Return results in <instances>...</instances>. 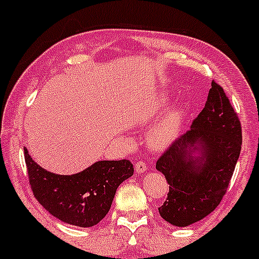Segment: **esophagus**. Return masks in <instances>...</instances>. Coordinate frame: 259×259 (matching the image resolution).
I'll return each instance as SVG.
<instances>
[{"label": "esophagus", "instance_id": "1", "mask_svg": "<svg viewBox=\"0 0 259 259\" xmlns=\"http://www.w3.org/2000/svg\"><path fill=\"white\" fill-rule=\"evenodd\" d=\"M135 171L138 173H145L147 171V164L144 161H139L135 163Z\"/></svg>", "mask_w": 259, "mask_h": 259}]
</instances>
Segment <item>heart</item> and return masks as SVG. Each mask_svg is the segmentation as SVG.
I'll return each instance as SVG.
<instances>
[{
	"mask_svg": "<svg viewBox=\"0 0 259 259\" xmlns=\"http://www.w3.org/2000/svg\"><path fill=\"white\" fill-rule=\"evenodd\" d=\"M166 102H160L157 104L147 108L145 112V120L147 123H152L156 119H158L166 110ZM186 118V110L183 107H175L167 113L158 124L150 130L149 133V143L155 150H163L168 147L173 141L177 139L181 132L182 124Z\"/></svg>",
	"mask_w": 259,
	"mask_h": 259,
	"instance_id": "b5f03b06",
	"label": "heart"
}]
</instances>
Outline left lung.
Here are the masks:
<instances>
[{"label":"left lung","instance_id":"1","mask_svg":"<svg viewBox=\"0 0 259 259\" xmlns=\"http://www.w3.org/2000/svg\"><path fill=\"white\" fill-rule=\"evenodd\" d=\"M242 145L237 113L223 87L211 82L205 107L190 130L173 143L156 162L169 184L162 219L186 227L214 211L234 175Z\"/></svg>","mask_w":259,"mask_h":259}]
</instances>
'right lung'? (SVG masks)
Wrapping results in <instances>:
<instances>
[{
    "instance_id": "right-lung-1",
    "label": "right lung",
    "mask_w": 259,
    "mask_h": 259,
    "mask_svg": "<svg viewBox=\"0 0 259 259\" xmlns=\"http://www.w3.org/2000/svg\"><path fill=\"white\" fill-rule=\"evenodd\" d=\"M34 197L53 217L70 225H97L109 211L118 187L134 175L129 160L98 161L71 176L55 175L39 166L24 147Z\"/></svg>"
}]
</instances>
